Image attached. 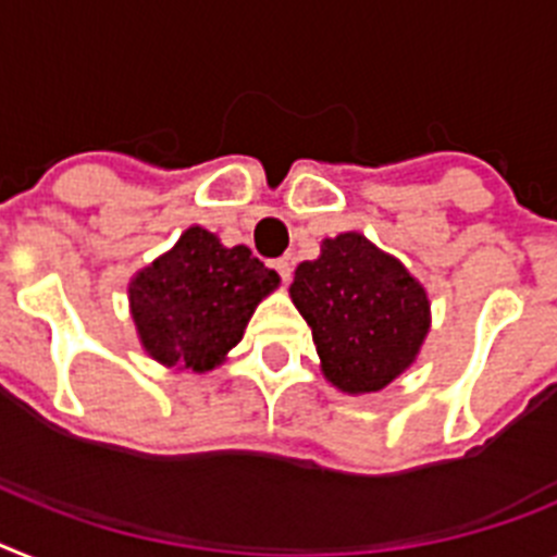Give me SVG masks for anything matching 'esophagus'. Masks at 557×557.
Here are the masks:
<instances>
[{
    "mask_svg": "<svg viewBox=\"0 0 557 557\" xmlns=\"http://www.w3.org/2000/svg\"><path fill=\"white\" fill-rule=\"evenodd\" d=\"M274 269H277V274L283 277V283H288V280H292V263H288L286 257L274 260Z\"/></svg>",
    "mask_w": 557,
    "mask_h": 557,
    "instance_id": "esophagus-1",
    "label": "esophagus"
}]
</instances>
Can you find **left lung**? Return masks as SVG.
Returning a JSON list of instances; mask_svg holds the SVG:
<instances>
[{
  "label": "left lung",
  "instance_id": "1",
  "mask_svg": "<svg viewBox=\"0 0 557 557\" xmlns=\"http://www.w3.org/2000/svg\"><path fill=\"white\" fill-rule=\"evenodd\" d=\"M292 302L311 325L322 376L343 394H376L416 366L430 331L428 288L359 232L325 237L294 271Z\"/></svg>",
  "mask_w": 557,
  "mask_h": 557
}]
</instances>
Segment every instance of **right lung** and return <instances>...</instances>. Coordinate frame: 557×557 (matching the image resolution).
Here are the masks:
<instances>
[{
	"instance_id": "obj_1",
	"label": "right lung",
	"mask_w": 557,
	"mask_h": 557,
	"mask_svg": "<svg viewBox=\"0 0 557 557\" xmlns=\"http://www.w3.org/2000/svg\"><path fill=\"white\" fill-rule=\"evenodd\" d=\"M277 286V271L246 246L228 249L209 228L189 226L170 251L129 277V314L147 357L207 373L226 362L255 308Z\"/></svg>"
}]
</instances>
